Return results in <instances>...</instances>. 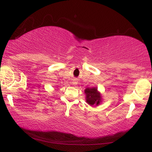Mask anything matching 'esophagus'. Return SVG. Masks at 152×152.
<instances>
[{"instance_id": "1", "label": "esophagus", "mask_w": 152, "mask_h": 152, "mask_svg": "<svg viewBox=\"0 0 152 152\" xmlns=\"http://www.w3.org/2000/svg\"><path fill=\"white\" fill-rule=\"evenodd\" d=\"M75 84H76V83H75Z\"/></svg>"}]
</instances>
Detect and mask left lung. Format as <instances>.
I'll return each mask as SVG.
<instances>
[{"label":"left lung","instance_id":"left-lung-1","mask_svg":"<svg viewBox=\"0 0 152 152\" xmlns=\"http://www.w3.org/2000/svg\"><path fill=\"white\" fill-rule=\"evenodd\" d=\"M84 94L86 102L91 106L96 107L102 101V94L98 91L96 87L86 88L84 90Z\"/></svg>","mask_w":152,"mask_h":152}]
</instances>
